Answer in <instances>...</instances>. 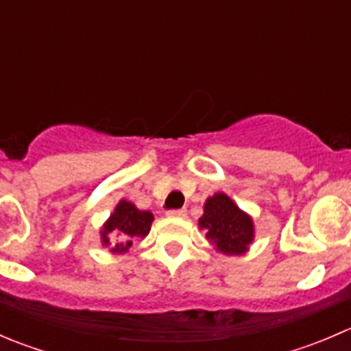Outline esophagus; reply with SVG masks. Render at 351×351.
I'll return each instance as SVG.
<instances>
[{
  "label": "esophagus",
  "instance_id": "34e87169",
  "mask_svg": "<svg viewBox=\"0 0 351 351\" xmlns=\"http://www.w3.org/2000/svg\"><path fill=\"white\" fill-rule=\"evenodd\" d=\"M166 215H168V217H185L186 210L185 208H176V210H168Z\"/></svg>",
  "mask_w": 351,
  "mask_h": 351
}]
</instances>
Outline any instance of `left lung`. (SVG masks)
<instances>
[{
	"label": "left lung",
	"instance_id": "1",
	"mask_svg": "<svg viewBox=\"0 0 351 351\" xmlns=\"http://www.w3.org/2000/svg\"><path fill=\"white\" fill-rule=\"evenodd\" d=\"M198 228L215 251L232 256L250 250L254 239L253 217L241 210L231 197L217 192L204 204V215L198 219Z\"/></svg>",
	"mask_w": 351,
	"mask_h": 351
}]
</instances>
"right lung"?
<instances>
[{
  "label": "right lung",
  "mask_w": 351,
  "mask_h": 351,
  "mask_svg": "<svg viewBox=\"0 0 351 351\" xmlns=\"http://www.w3.org/2000/svg\"><path fill=\"white\" fill-rule=\"evenodd\" d=\"M153 221L154 215L149 210H141L122 198L100 229L101 246L113 254L127 253L137 238L144 239L149 234Z\"/></svg>",
  "instance_id": "1"
}]
</instances>
